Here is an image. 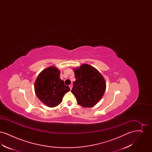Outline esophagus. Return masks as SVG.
Listing matches in <instances>:
<instances>
[{
    "label": "esophagus",
    "mask_w": 152,
    "mask_h": 152,
    "mask_svg": "<svg viewBox=\"0 0 152 152\" xmlns=\"http://www.w3.org/2000/svg\"><path fill=\"white\" fill-rule=\"evenodd\" d=\"M69 87L70 88V89L71 90V89H72V85H71H71H69Z\"/></svg>",
    "instance_id": "obj_1"
}]
</instances>
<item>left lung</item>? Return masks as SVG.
Masks as SVG:
<instances>
[{
    "label": "left lung",
    "instance_id": "8db88e82",
    "mask_svg": "<svg viewBox=\"0 0 152 152\" xmlns=\"http://www.w3.org/2000/svg\"><path fill=\"white\" fill-rule=\"evenodd\" d=\"M74 71L76 81L71 92L80 105L86 108L94 106L104 94L105 80L96 68L88 64H83Z\"/></svg>",
    "mask_w": 152,
    "mask_h": 152
}]
</instances>
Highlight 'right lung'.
Masks as SVG:
<instances>
[{
    "label": "right lung",
    "mask_w": 152,
    "mask_h": 152,
    "mask_svg": "<svg viewBox=\"0 0 152 152\" xmlns=\"http://www.w3.org/2000/svg\"><path fill=\"white\" fill-rule=\"evenodd\" d=\"M60 72L54 66L46 68L37 76L35 83L37 97L49 107H55L61 102L64 95L70 91L60 78Z\"/></svg>",
    "instance_id": "obj_1"
}]
</instances>
